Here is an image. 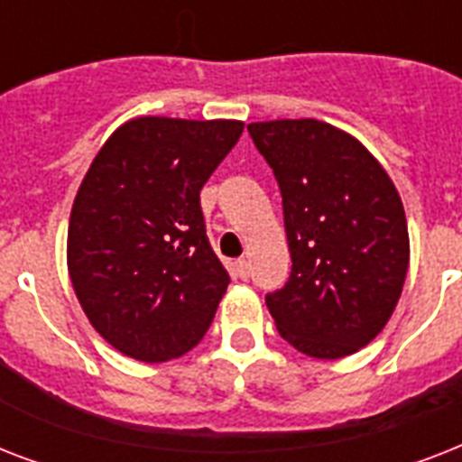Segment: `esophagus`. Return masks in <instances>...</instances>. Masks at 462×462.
Here are the masks:
<instances>
[{"label":"esophagus","mask_w":462,"mask_h":462,"mask_svg":"<svg viewBox=\"0 0 462 462\" xmlns=\"http://www.w3.org/2000/svg\"><path fill=\"white\" fill-rule=\"evenodd\" d=\"M249 271H252V263H249V259H239L235 261V273L245 281V278H249Z\"/></svg>","instance_id":"1"}]
</instances>
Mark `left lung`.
Instances as JSON below:
<instances>
[{
    "mask_svg": "<svg viewBox=\"0 0 462 462\" xmlns=\"http://www.w3.org/2000/svg\"><path fill=\"white\" fill-rule=\"evenodd\" d=\"M282 196L292 273L266 295L275 328L316 359L355 355L379 336L408 275V220L381 162L319 119L246 126Z\"/></svg>",
    "mask_w": 462,
    "mask_h": 462,
    "instance_id": "1",
    "label": "left lung"
}]
</instances>
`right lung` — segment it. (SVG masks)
Returning a JSON list of instances; mask_svg holds the SVG:
<instances>
[{"label": "right lung", "instance_id": "obj_1", "mask_svg": "<svg viewBox=\"0 0 462 462\" xmlns=\"http://www.w3.org/2000/svg\"><path fill=\"white\" fill-rule=\"evenodd\" d=\"M242 129L237 119L136 117L90 162L69 217V278L93 328L126 357H181L208 330L230 275L199 194Z\"/></svg>", "mask_w": 462, "mask_h": 462}]
</instances>
